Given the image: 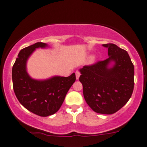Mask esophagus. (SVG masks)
<instances>
[{
	"label": "esophagus",
	"instance_id": "34e87169",
	"mask_svg": "<svg viewBox=\"0 0 147 147\" xmlns=\"http://www.w3.org/2000/svg\"><path fill=\"white\" fill-rule=\"evenodd\" d=\"M75 75H76V79L77 80H78L79 78H80V72H79V71H76V72H75Z\"/></svg>",
	"mask_w": 147,
	"mask_h": 147
}]
</instances>
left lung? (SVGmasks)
<instances>
[{
  "label": "left lung",
  "instance_id": "8db88e82",
  "mask_svg": "<svg viewBox=\"0 0 147 147\" xmlns=\"http://www.w3.org/2000/svg\"><path fill=\"white\" fill-rule=\"evenodd\" d=\"M109 58L80 69L84 99L96 113L113 114L126 104L134 89L135 69L127 52L113 44H103ZM112 62V66L110 65Z\"/></svg>",
  "mask_w": 147,
  "mask_h": 147
}]
</instances>
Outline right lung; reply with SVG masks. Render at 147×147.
Segmentation results:
<instances>
[{"label": "right lung", "mask_w": 147, "mask_h": 147, "mask_svg": "<svg viewBox=\"0 0 147 147\" xmlns=\"http://www.w3.org/2000/svg\"><path fill=\"white\" fill-rule=\"evenodd\" d=\"M45 43L37 42L20 51L12 66V86L20 103L37 115L46 117L55 113L64 101L67 92L76 80L75 73L69 77L55 76L45 80L31 78L27 72V61L38 48Z\"/></svg>", "instance_id": "add662e5"}]
</instances>
